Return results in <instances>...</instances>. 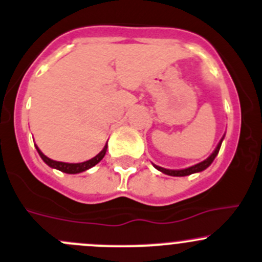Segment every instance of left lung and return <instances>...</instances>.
Wrapping results in <instances>:
<instances>
[{
  "instance_id": "8db88e82",
  "label": "left lung",
  "mask_w": 262,
  "mask_h": 262,
  "mask_svg": "<svg viewBox=\"0 0 262 262\" xmlns=\"http://www.w3.org/2000/svg\"><path fill=\"white\" fill-rule=\"evenodd\" d=\"M223 139H224V137H223L222 141L219 142V144H217V147L215 148V151L212 152V154L210 155L206 160H204V161L200 162V164H195V165H193V166L187 167V169L169 170V169H164V167L157 166V165H155V164H154V166L156 167L157 170H160L161 172H164V174L171 175V177H185V175H190V174H193V172H200V171H202V170L206 169V167H209L210 165L212 164V161H214V159L216 157V155L219 154V149H220V146H222Z\"/></svg>"
}]
</instances>
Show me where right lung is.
I'll list each match as a JSON object with an SVG mask.
<instances>
[{"mask_svg":"<svg viewBox=\"0 0 262 262\" xmlns=\"http://www.w3.org/2000/svg\"><path fill=\"white\" fill-rule=\"evenodd\" d=\"M35 148H37V151H38V154H39V156L42 157V160L46 162V164L48 165V166L53 167V169L60 170V171H62V172H67V174H78V172L85 171V170L91 169V167H92V166L97 165L98 162H100L101 160L103 159V156H105L106 149H107V144H106V146L103 147V149L100 152V154L97 155V156H95V157H93V159L88 160V161L79 162V164H69V162L55 161V160L48 159V157L46 156V155H43L42 152H40V149L38 148L37 146H35Z\"/></svg>","mask_w":262,"mask_h":262,"instance_id":"obj_1","label":"right lung"}]
</instances>
